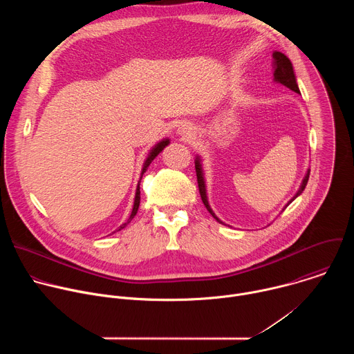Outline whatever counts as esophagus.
<instances>
[{"mask_svg": "<svg viewBox=\"0 0 354 354\" xmlns=\"http://www.w3.org/2000/svg\"><path fill=\"white\" fill-rule=\"evenodd\" d=\"M178 134L182 137V138H185V140H189V138H192L193 136H194V130H193V127H192V124L190 123H182L179 127H178Z\"/></svg>", "mask_w": 354, "mask_h": 354, "instance_id": "obj_1", "label": "esophagus"}]
</instances>
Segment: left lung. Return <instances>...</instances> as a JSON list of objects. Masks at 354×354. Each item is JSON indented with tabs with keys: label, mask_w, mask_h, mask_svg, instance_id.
<instances>
[{
	"label": "left lung",
	"mask_w": 354,
	"mask_h": 354,
	"mask_svg": "<svg viewBox=\"0 0 354 354\" xmlns=\"http://www.w3.org/2000/svg\"><path fill=\"white\" fill-rule=\"evenodd\" d=\"M273 77H274V81L290 88L291 91L299 93V89H298V85H297V78H295V74H294V70H292V64L290 62V59L280 53V52H274L273 53ZM194 168H196V175H197V183H198V192H200V196H201V200H203V203L206 206V209L209 210V213L220 223V224H224L216 214L212 210L210 205H209V200H207V192H206V182H205V175H203V168H201V160L200 157L197 156L196 160H194ZM308 178H310V169L307 171L304 179H302L301 182V186L298 189V192L294 194V197L288 201V205L291 203V201L294 198H297L302 190L306 189L307 183H308ZM225 225V224H224Z\"/></svg>",
	"instance_id": "left-lung-1"
}]
</instances>
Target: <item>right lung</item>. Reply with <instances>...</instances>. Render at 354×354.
Returning a JSON list of instances; mask_svg holds the SVG:
<instances>
[{
	"label": "right lung",
	"mask_w": 354,
	"mask_h": 354,
	"mask_svg": "<svg viewBox=\"0 0 354 354\" xmlns=\"http://www.w3.org/2000/svg\"><path fill=\"white\" fill-rule=\"evenodd\" d=\"M169 144V138H164V140H161L157 145H154L153 147V149L149 151V154H148V157H147V160L144 161V165H142V169H141V178H142V174L147 171V168L149 167V164L154 161V158L161 153V151L167 147ZM138 206H140V183L137 185V189H136V197H134V206H133V210H131V214H130V217H129V220H127V223H124V224H122L120 227H119V230H116V231H120V230H123L133 218H134V216L137 214V210H138ZM115 231V232H116Z\"/></svg>",
	"instance_id": "obj_1"
}]
</instances>
